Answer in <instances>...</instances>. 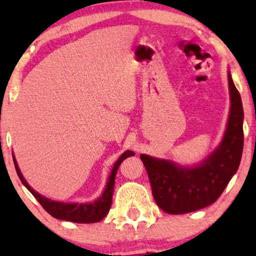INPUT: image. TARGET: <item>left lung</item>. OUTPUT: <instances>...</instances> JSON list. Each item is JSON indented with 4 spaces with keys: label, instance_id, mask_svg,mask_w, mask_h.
Masks as SVG:
<instances>
[{
    "label": "left lung",
    "instance_id": "1",
    "mask_svg": "<svg viewBox=\"0 0 256 256\" xmlns=\"http://www.w3.org/2000/svg\"><path fill=\"white\" fill-rule=\"evenodd\" d=\"M231 110L222 142L195 167L140 155L155 202L168 214L195 212L214 204L238 170L243 152V107L238 90L228 73Z\"/></svg>",
    "mask_w": 256,
    "mask_h": 256
}]
</instances>
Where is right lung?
I'll return each instance as SVG.
<instances>
[{"mask_svg":"<svg viewBox=\"0 0 256 256\" xmlns=\"http://www.w3.org/2000/svg\"><path fill=\"white\" fill-rule=\"evenodd\" d=\"M134 155L131 150H126L124 154L118 158L116 164H114L113 170H112L110 178H108L107 185H106V189L102 196L98 200H96L92 204H62V202H56L52 201V200L43 198L42 195L34 192V189H31L30 185L28 184V182L25 180L22 174L20 173L19 167L16 158H13L14 165H16V170L18 176H19L22 183L25 185L28 189L32 195L36 198V200L40 202V206L46 210L54 218L60 219V220H67V222H80V224H90V222H101L102 219L107 216V213L110 212V208L112 206V196H113V188H114V180H116V174L118 171L120 164L122 162V160L128 156Z\"/></svg>","mask_w":256,"mask_h":256,"instance_id":"add662e5","label":"right lung"}]
</instances>
